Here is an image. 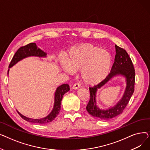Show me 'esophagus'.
Instances as JSON below:
<instances>
[{"label":"esophagus","instance_id":"1","mask_svg":"<svg viewBox=\"0 0 150 150\" xmlns=\"http://www.w3.org/2000/svg\"><path fill=\"white\" fill-rule=\"evenodd\" d=\"M80 88V84L79 83H75L72 86V89H79Z\"/></svg>","mask_w":150,"mask_h":150}]
</instances>
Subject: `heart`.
<instances>
[{
	"mask_svg": "<svg viewBox=\"0 0 150 150\" xmlns=\"http://www.w3.org/2000/svg\"><path fill=\"white\" fill-rule=\"evenodd\" d=\"M62 69L69 74L80 70L81 80L86 84L95 85L105 79L112 64V56L107 50L91 44L70 49L67 59L61 58Z\"/></svg>",
	"mask_w": 150,
	"mask_h": 150,
	"instance_id": "1",
	"label": "heart"
}]
</instances>
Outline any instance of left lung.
Returning <instances> with one entry per match:
<instances>
[{"mask_svg":"<svg viewBox=\"0 0 150 150\" xmlns=\"http://www.w3.org/2000/svg\"><path fill=\"white\" fill-rule=\"evenodd\" d=\"M116 54L111 72L104 80L93 87L89 88L90 100L86 106V110L92 116L101 120H109L120 115L128 105L134 91L135 70L132 62L128 53L121 47L115 45ZM122 75L126 79V89L122 98L113 107L106 110H102L96 105V94L97 90L105 84L115 76Z\"/></svg>","mask_w":150,"mask_h":150,"instance_id":"obj_1","label":"left lung"}]
</instances>
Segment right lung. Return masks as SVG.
<instances>
[{
	"mask_svg": "<svg viewBox=\"0 0 150 150\" xmlns=\"http://www.w3.org/2000/svg\"><path fill=\"white\" fill-rule=\"evenodd\" d=\"M28 57H46L47 53L38 48L35 43H30L25 46L20 47L18 51L16 52L9 65V68L13 67L18 62L20 61L23 58H25ZM8 71L9 70H8ZM69 90L70 88L67 84H63L57 88L54 93V101L52 111L48 115L44 118L39 119H31V118H28L22 115L18 111H17L23 119H24L25 120L29 122L40 124L50 122L53 120H54V118L59 114L61 109V104L62 97L64 96V94L67 92Z\"/></svg>",
	"mask_w": 150,
	"mask_h": 150,
	"instance_id": "add662e5",
	"label": "right lung"
}]
</instances>
